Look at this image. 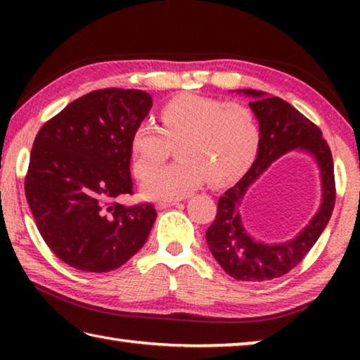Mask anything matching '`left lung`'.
Returning a JSON list of instances; mask_svg holds the SVG:
<instances>
[{"instance_id":"obj_1","label":"left lung","mask_w":360,"mask_h":360,"mask_svg":"<svg viewBox=\"0 0 360 360\" xmlns=\"http://www.w3.org/2000/svg\"><path fill=\"white\" fill-rule=\"evenodd\" d=\"M150 108L143 90H94L34 138L28 205L47 246L72 268L115 270L148 240L157 211L150 203H125V195H133V139Z\"/></svg>"}]
</instances>
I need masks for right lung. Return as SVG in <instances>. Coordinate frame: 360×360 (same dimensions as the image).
Wrapping results in <instances>:
<instances>
[{"instance_id":"add662e5","label":"right lung","mask_w":360,"mask_h":360,"mask_svg":"<svg viewBox=\"0 0 360 360\" xmlns=\"http://www.w3.org/2000/svg\"><path fill=\"white\" fill-rule=\"evenodd\" d=\"M251 96L249 106L260 125L257 157L248 173L230 187L217 202L214 222L206 230V243L217 264L231 278L240 281H265L279 278L297 266L314 246L326 229L335 205V176L330 148L321 130L289 103L268 96L259 90H236ZM294 148L309 151L319 162L323 178V203L320 211L294 240L283 245L254 242L240 225L239 204L247 186L278 156Z\"/></svg>"}]
</instances>
